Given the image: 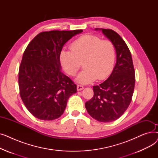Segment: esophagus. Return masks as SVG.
Returning <instances> with one entry per match:
<instances>
[{
    "mask_svg": "<svg viewBox=\"0 0 158 158\" xmlns=\"http://www.w3.org/2000/svg\"><path fill=\"white\" fill-rule=\"evenodd\" d=\"M84 89V86H82V85H77V91H81L82 89Z\"/></svg>",
    "mask_w": 158,
    "mask_h": 158,
    "instance_id": "34e87169",
    "label": "esophagus"
}]
</instances>
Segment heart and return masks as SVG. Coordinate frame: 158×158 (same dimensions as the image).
I'll return each instance as SVG.
<instances>
[{
	"instance_id": "b5f03b06",
	"label": "heart",
	"mask_w": 158,
	"mask_h": 158,
	"mask_svg": "<svg viewBox=\"0 0 158 158\" xmlns=\"http://www.w3.org/2000/svg\"><path fill=\"white\" fill-rule=\"evenodd\" d=\"M60 62L64 70L74 76L81 66H84L76 78L82 84H88L96 79H106L113 70L115 61V48L110 40L87 35L75 40L70 51L63 49Z\"/></svg>"
}]
</instances>
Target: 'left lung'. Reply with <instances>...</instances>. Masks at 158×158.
<instances>
[{
    "label": "left lung",
    "instance_id": "1",
    "mask_svg": "<svg viewBox=\"0 0 158 158\" xmlns=\"http://www.w3.org/2000/svg\"><path fill=\"white\" fill-rule=\"evenodd\" d=\"M113 44L117 63L102 83L94 86V97L85 103L89 114L101 122L119 118L129 107L133 95L135 72L129 49L118 33L111 29H98Z\"/></svg>",
    "mask_w": 158,
    "mask_h": 158
}]
</instances>
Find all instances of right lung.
<instances>
[{
  "label": "right lung",
  "mask_w": 158,
  "mask_h": 158,
  "mask_svg": "<svg viewBox=\"0 0 158 158\" xmlns=\"http://www.w3.org/2000/svg\"><path fill=\"white\" fill-rule=\"evenodd\" d=\"M82 30L40 32L27 45L19 72L22 100L36 118L53 120L60 117L77 86L61 71L63 45Z\"/></svg>",
  "instance_id": "right-lung-1"
}]
</instances>
